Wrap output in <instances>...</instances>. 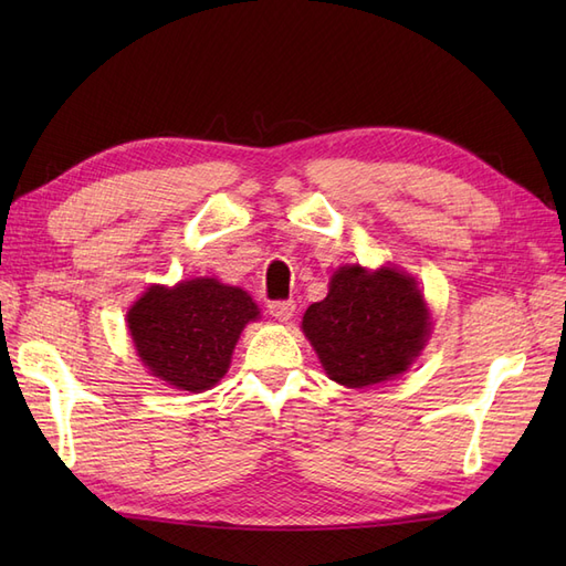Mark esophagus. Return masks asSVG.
<instances>
[{
    "label": "esophagus",
    "mask_w": 566,
    "mask_h": 566,
    "mask_svg": "<svg viewBox=\"0 0 566 566\" xmlns=\"http://www.w3.org/2000/svg\"><path fill=\"white\" fill-rule=\"evenodd\" d=\"M269 314L279 321H290L295 316V302L293 300H281L269 304Z\"/></svg>",
    "instance_id": "1"
}]
</instances>
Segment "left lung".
<instances>
[{"mask_svg": "<svg viewBox=\"0 0 566 566\" xmlns=\"http://www.w3.org/2000/svg\"><path fill=\"white\" fill-rule=\"evenodd\" d=\"M302 331L331 380L364 389L406 373L432 321L413 276L382 266H339L328 295L304 312Z\"/></svg>", "mask_w": 566, "mask_h": 566, "instance_id": "8db88e82", "label": "left lung"}]
</instances>
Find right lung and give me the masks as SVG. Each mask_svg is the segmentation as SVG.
<instances>
[{"label":"right lung","mask_w":566,"mask_h":566,"mask_svg":"<svg viewBox=\"0 0 566 566\" xmlns=\"http://www.w3.org/2000/svg\"><path fill=\"white\" fill-rule=\"evenodd\" d=\"M256 318L260 310L243 287L191 279L150 285L127 312V328L150 375L205 391L224 378L238 337Z\"/></svg>","instance_id":"1"}]
</instances>
